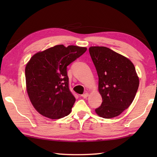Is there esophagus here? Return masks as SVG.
Masks as SVG:
<instances>
[{
  "label": "esophagus",
  "instance_id": "obj_1",
  "mask_svg": "<svg viewBox=\"0 0 157 157\" xmlns=\"http://www.w3.org/2000/svg\"><path fill=\"white\" fill-rule=\"evenodd\" d=\"M88 96H89V94H88V93H85V94L82 95V97L84 98H86Z\"/></svg>",
  "mask_w": 157,
  "mask_h": 157
}]
</instances>
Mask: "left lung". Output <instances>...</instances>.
<instances>
[{"label":"left lung","mask_w":157,"mask_h":157,"mask_svg":"<svg viewBox=\"0 0 157 157\" xmlns=\"http://www.w3.org/2000/svg\"><path fill=\"white\" fill-rule=\"evenodd\" d=\"M98 75V90L102 102L95 109L98 116L111 118L120 115L134 100L139 79L133 63L104 46L89 48Z\"/></svg>","instance_id":"1"}]
</instances>
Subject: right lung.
Listing matches in <instances>:
<instances>
[{"mask_svg": "<svg viewBox=\"0 0 157 157\" xmlns=\"http://www.w3.org/2000/svg\"><path fill=\"white\" fill-rule=\"evenodd\" d=\"M86 51L85 47L57 45L30 58L25 70L26 88L42 116L59 119L71 113L75 98L69 89L66 68Z\"/></svg>", "mask_w": 157, "mask_h": 157, "instance_id": "add662e5", "label": "right lung"}]
</instances>
